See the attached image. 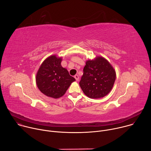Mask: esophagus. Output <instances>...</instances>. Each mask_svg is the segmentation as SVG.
<instances>
[{
    "label": "esophagus",
    "instance_id": "obj_1",
    "mask_svg": "<svg viewBox=\"0 0 151 151\" xmlns=\"http://www.w3.org/2000/svg\"><path fill=\"white\" fill-rule=\"evenodd\" d=\"M74 78H75V79H76L77 81L79 80V76H78V75H75L74 76Z\"/></svg>",
    "mask_w": 151,
    "mask_h": 151
}]
</instances>
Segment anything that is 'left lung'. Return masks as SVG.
Wrapping results in <instances>:
<instances>
[{
    "label": "left lung",
    "mask_w": 151,
    "mask_h": 151,
    "mask_svg": "<svg viewBox=\"0 0 151 151\" xmlns=\"http://www.w3.org/2000/svg\"><path fill=\"white\" fill-rule=\"evenodd\" d=\"M79 85L83 93L91 99H100L111 91L116 72L109 62L102 57L87 60Z\"/></svg>",
    "instance_id": "left-lung-1"
}]
</instances>
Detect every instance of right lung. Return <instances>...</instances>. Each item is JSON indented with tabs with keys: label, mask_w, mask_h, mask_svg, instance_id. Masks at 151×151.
Segmentation results:
<instances>
[{
	"label": "right lung",
	"mask_w": 151,
	"mask_h": 151,
	"mask_svg": "<svg viewBox=\"0 0 151 151\" xmlns=\"http://www.w3.org/2000/svg\"><path fill=\"white\" fill-rule=\"evenodd\" d=\"M62 58L52 55L40 65L36 76L39 90L45 96L54 99L62 97L70 84L75 81L68 70L61 65Z\"/></svg>",
	"instance_id": "add662e5"
}]
</instances>
